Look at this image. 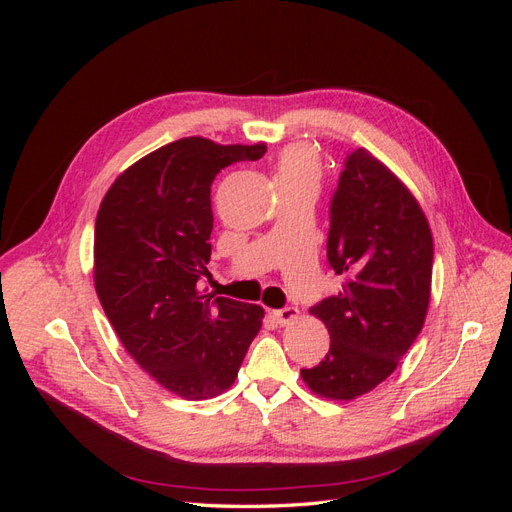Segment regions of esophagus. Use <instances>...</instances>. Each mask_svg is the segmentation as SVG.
I'll return each mask as SVG.
<instances>
[{"label":"esophagus","mask_w":512,"mask_h":512,"mask_svg":"<svg viewBox=\"0 0 512 512\" xmlns=\"http://www.w3.org/2000/svg\"><path fill=\"white\" fill-rule=\"evenodd\" d=\"M273 316L277 322L282 324V327H286V324H292L299 318V309L297 307H282V309H275Z\"/></svg>","instance_id":"esophagus-1"}]
</instances>
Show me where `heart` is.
<instances>
[{"label":"heart","mask_w":512,"mask_h":512,"mask_svg":"<svg viewBox=\"0 0 512 512\" xmlns=\"http://www.w3.org/2000/svg\"><path fill=\"white\" fill-rule=\"evenodd\" d=\"M322 175V164L318 151L307 143H294L282 149L277 158L275 181L277 185L294 183H314L318 185Z\"/></svg>","instance_id":"heart-1"}]
</instances>
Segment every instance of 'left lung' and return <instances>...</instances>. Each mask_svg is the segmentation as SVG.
Listing matches in <instances>:
<instances>
[{
  "instance_id": "1",
  "label": "left lung",
  "mask_w": 512,
  "mask_h": 512,
  "mask_svg": "<svg viewBox=\"0 0 512 512\" xmlns=\"http://www.w3.org/2000/svg\"><path fill=\"white\" fill-rule=\"evenodd\" d=\"M327 258L344 286L309 309L329 329L331 346L301 378L320 397L350 401L389 378L421 333L433 267L421 205L363 147L346 158L331 200Z\"/></svg>"
}]
</instances>
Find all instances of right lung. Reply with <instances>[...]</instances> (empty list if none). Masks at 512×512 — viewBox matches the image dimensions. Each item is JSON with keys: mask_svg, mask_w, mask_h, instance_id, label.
<instances>
[{"mask_svg": "<svg viewBox=\"0 0 512 512\" xmlns=\"http://www.w3.org/2000/svg\"><path fill=\"white\" fill-rule=\"evenodd\" d=\"M267 145L179 138L134 162L104 194L94 284L123 348L166 391L211 399L230 389L265 309L198 288L211 258V183Z\"/></svg>", "mask_w": 512, "mask_h": 512, "instance_id": "1", "label": "right lung"}]
</instances>
